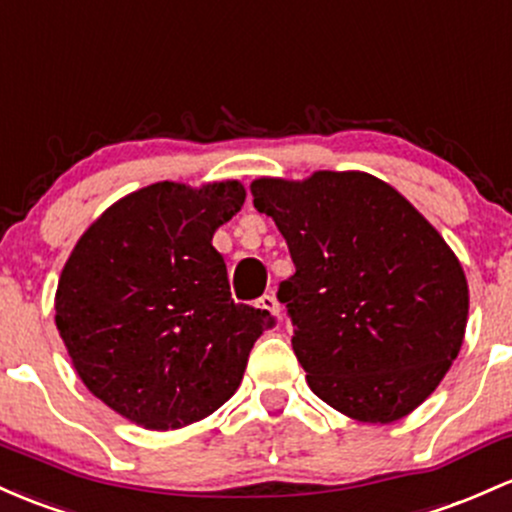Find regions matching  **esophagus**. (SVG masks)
I'll return each instance as SVG.
<instances>
[{
	"mask_svg": "<svg viewBox=\"0 0 512 512\" xmlns=\"http://www.w3.org/2000/svg\"><path fill=\"white\" fill-rule=\"evenodd\" d=\"M257 303H260V308H265V311H269V313H272V316L279 318V301H277V296L265 294Z\"/></svg>",
	"mask_w": 512,
	"mask_h": 512,
	"instance_id": "1",
	"label": "esophagus"
}]
</instances>
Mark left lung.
I'll use <instances>...</instances> for the list:
<instances>
[{
    "instance_id": "left-lung-1",
    "label": "left lung",
    "mask_w": 512,
    "mask_h": 512,
    "mask_svg": "<svg viewBox=\"0 0 512 512\" xmlns=\"http://www.w3.org/2000/svg\"><path fill=\"white\" fill-rule=\"evenodd\" d=\"M255 209L289 245L279 284L306 381L359 423H393L442 381L462 350L469 286L423 213L367 172L260 177Z\"/></svg>"
}]
</instances>
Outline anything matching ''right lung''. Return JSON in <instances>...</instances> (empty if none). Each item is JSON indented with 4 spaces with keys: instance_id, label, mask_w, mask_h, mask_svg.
<instances>
[{
    "instance_id": "right-lung-1",
    "label": "right lung",
    "mask_w": 512,
    "mask_h": 512,
    "mask_svg": "<svg viewBox=\"0 0 512 512\" xmlns=\"http://www.w3.org/2000/svg\"><path fill=\"white\" fill-rule=\"evenodd\" d=\"M243 204L235 179L150 184L101 213L67 257L60 338L84 386L131 423L174 430L211 415L274 325L269 311L230 299L211 245Z\"/></svg>"
}]
</instances>
